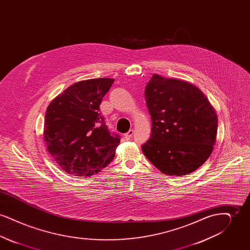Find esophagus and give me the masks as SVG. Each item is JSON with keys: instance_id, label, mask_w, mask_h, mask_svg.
Segmentation results:
<instances>
[{"instance_id": "34e87169", "label": "esophagus", "mask_w": 250, "mask_h": 250, "mask_svg": "<svg viewBox=\"0 0 250 250\" xmlns=\"http://www.w3.org/2000/svg\"><path fill=\"white\" fill-rule=\"evenodd\" d=\"M133 134H134V130H133V129H130V130L128 131L127 133H125V139L126 141L130 140L131 138H132V136H133Z\"/></svg>"}]
</instances>
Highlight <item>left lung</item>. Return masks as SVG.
<instances>
[{"mask_svg": "<svg viewBox=\"0 0 250 250\" xmlns=\"http://www.w3.org/2000/svg\"><path fill=\"white\" fill-rule=\"evenodd\" d=\"M144 95L152 133L142 146L143 154L166 175L183 176L199 168L216 141L217 116L209 100L195 85L156 74Z\"/></svg>", "mask_w": 250, "mask_h": 250, "instance_id": "1", "label": "left lung"}]
</instances>
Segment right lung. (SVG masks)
<instances>
[{"instance_id":"obj_1","label":"right lung","mask_w":250,"mask_h":250,"mask_svg":"<svg viewBox=\"0 0 250 250\" xmlns=\"http://www.w3.org/2000/svg\"><path fill=\"white\" fill-rule=\"evenodd\" d=\"M114 79H91L72 84L56 96L45 115L44 142L66 173L90 177L107 166L120 137L107 129L99 105Z\"/></svg>"}]
</instances>
